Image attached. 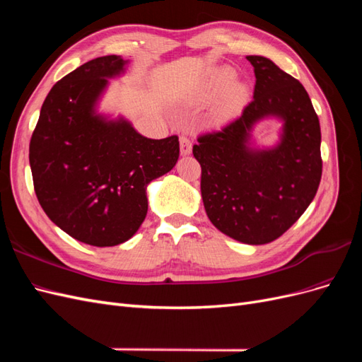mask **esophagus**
<instances>
[{"mask_svg":"<svg viewBox=\"0 0 362 362\" xmlns=\"http://www.w3.org/2000/svg\"><path fill=\"white\" fill-rule=\"evenodd\" d=\"M180 149H181V156L192 154V141L185 136L180 137Z\"/></svg>","mask_w":362,"mask_h":362,"instance_id":"esophagus-1","label":"esophagus"}]
</instances>
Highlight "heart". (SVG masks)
Returning <instances> with one entry per match:
<instances>
[{"instance_id":"b5f03b06","label":"heart","mask_w":362,"mask_h":362,"mask_svg":"<svg viewBox=\"0 0 362 362\" xmlns=\"http://www.w3.org/2000/svg\"><path fill=\"white\" fill-rule=\"evenodd\" d=\"M234 80V69L226 66L217 68L205 76L199 87L198 100L202 103L213 101L217 96H221L214 107L216 120H228L234 117L243 110V107L249 101V87L242 81Z\"/></svg>"}]
</instances>
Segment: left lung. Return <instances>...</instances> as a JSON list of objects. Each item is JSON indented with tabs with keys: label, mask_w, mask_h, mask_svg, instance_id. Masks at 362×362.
Segmentation results:
<instances>
[{
	"label": "left lung",
	"mask_w": 362,
	"mask_h": 362,
	"mask_svg": "<svg viewBox=\"0 0 362 362\" xmlns=\"http://www.w3.org/2000/svg\"><path fill=\"white\" fill-rule=\"evenodd\" d=\"M246 59L257 78L254 100L231 124L201 136L193 156L211 223L237 242L266 245L313 202L322 178V134L305 87L270 59ZM264 118L281 119L283 128L276 146L258 148L251 131Z\"/></svg>",
	"instance_id": "1"
}]
</instances>
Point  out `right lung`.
<instances>
[{
	"mask_svg": "<svg viewBox=\"0 0 362 362\" xmlns=\"http://www.w3.org/2000/svg\"><path fill=\"white\" fill-rule=\"evenodd\" d=\"M129 60L104 56L54 84L30 141L40 206L81 243L105 247L133 237L148 213V184L173 169L177 136L148 139L124 116L98 112L108 80Z\"/></svg>",
	"mask_w": 362,
	"mask_h": 362,
	"instance_id": "1",
	"label": "right lung"
}]
</instances>
